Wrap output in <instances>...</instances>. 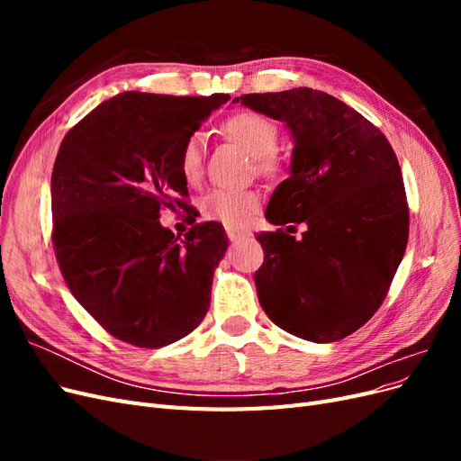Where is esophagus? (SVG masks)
Masks as SVG:
<instances>
[{
  "instance_id": "34e87169",
  "label": "esophagus",
  "mask_w": 461,
  "mask_h": 461,
  "mask_svg": "<svg viewBox=\"0 0 461 461\" xmlns=\"http://www.w3.org/2000/svg\"><path fill=\"white\" fill-rule=\"evenodd\" d=\"M227 236H229L230 242H239V240L248 239L249 232H246V230H236V229H227Z\"/></svg>"
}]
</instances>
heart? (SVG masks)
Here are the masks:
<instances>
[{
	"label": "heart",
	"instance_id": "1",
	"mask_svg": "<svg viewBox=\"0 0 461 461\" xmlns=\"http://www.w3.org/2000/svg\"><path fill=\"white\" fill-rule=\"evenodd\" d=\"M222 131L234 142H239L252 153L258 171L275 176L278 173V159L275 151L281 140L278 127L267 117L242 111L229 117L222 124ZM203 156H205V138L200 131L186 136V140L180 146L178 153V169L186 183L196 185L203 175ZM261 205V196L258 190H230V188H215L203 196L200 207L202 213L219 221L229 229L246 227L254 219Z\"/></svg>",
	"mask_w": 461,
	"mask_h": 461
}]
</instances>
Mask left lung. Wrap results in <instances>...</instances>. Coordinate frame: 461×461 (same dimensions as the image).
<instances>
[{
	"mask_svg": "<svg viewBox=\"0 0 461 461\" xmlns=\"http://www.w3.org/2000/svg\"><path fill=\"white\" fill-rule=\"evenodd\" d=\"M234 102L286 122L296 142L292 173L265 212L288 229L258 234L261 308L294 337L340 340L381 308L406 252L410 209L396 153L373 122L321 90ZM300 221L306 232L296 241L287 232Z\"/></svg>",
	"mask_w": 461,
	"mask_h": 461,
	"instance_id": "8db88e82",
	"label": "left lung"
}]
</instances>
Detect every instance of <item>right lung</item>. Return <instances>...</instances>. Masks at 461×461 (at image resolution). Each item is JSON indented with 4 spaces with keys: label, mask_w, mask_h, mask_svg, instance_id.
Returning a JSON list of instances; mask_svg holds the SVG:
<instances>
[{
    "label": "right lung",
    "mask_w": 461,
    "mask_h": 461,
    "mask_svg": "<svg viewBox=\"0 0 461 461\" xmlns=\"http://www.w3.org/2000/svg\"><path fill=\"white\" fill-rule=\"evenodd\" d=\"M229 94L124 92L68 131L51 173V242L61 275L111 337L161 348L196 329L227 252L217 221L180 240L163 209H188L178 153ZM196 221V219H194Z\"/></svg>",
    "instance_id": "right-lung-1"
}]
</instances>
